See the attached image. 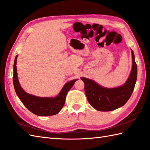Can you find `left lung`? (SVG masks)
I'll return each mask as SVG.
<instances>
[{
    "mask_svg": "<svg viewBox=\"0 0 150 150\" xmlns=\"http://www.w3.org/2000/svg\"><path fill=\"white\" fill-rule=\"evenodd\" d=\"M132 50V68L128 80L122 86L113 88L101 86L93 80L81 77L84 82V91L91 106L100 111L116 110L125 104L131 97L134 90L137 77V66L135 55Z\"/></svg>",
    "mask_w": 150,
    "mask_h": 150,
    "instance_id": "1",
    "label": "left lung"
}]
</instances>
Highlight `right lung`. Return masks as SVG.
<instances>
[{
    "label": "right lung",
    "instance_id": "obj_1",
    "mask_svg": "<svg viewBox=\"0 0 150 150\" xmlns=\"http://www.w3.org/2000/svg\"><path fill=\"white\" fill-rule=\"evenodd\" d=\"M17 56L15 57L14 61L13 82L19 99L31 112L38 116H51L58 113L65 104L67 93L78 79H74L66 83L58 95L55 97H40L27 93L22 88L18 79L16 66Z\"/></svg>",
    "mask_w": 150,
    "mask_h": 150
}]
</instances>
